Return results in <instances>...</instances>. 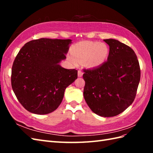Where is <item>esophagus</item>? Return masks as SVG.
Returning <instances> with one entry per match:
<instances>
[{
  "label": "esophagus",
  "instance_id": "34e87169",
  "mask_svg": "<svg viewBox=\"0 0 153 153\" xmlns=\"http://www.w3.org/2000/svg\"><path fill=\"white\" fill-rule=\"evenodd\" d=\"M83 76V72L81 70H78V77H82Z\"/></svg>",
  "mask_w": 153,
  "mask_h": 153
}]
</instances>
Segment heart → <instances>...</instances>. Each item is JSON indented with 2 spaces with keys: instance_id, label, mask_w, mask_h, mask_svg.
<instances>
[{
  "instance_id": "b5f03b06",
  "label": "heart",
  "mask_w": 153,
  "mask_h": 153,
  "mask_svg": "<svg viewBox=\"0 0 153 153\" xmlns=\"http://www.w3.org/2000/svg\"><path fill=\"white\" fill-rule=\"evenodd\" d=\"M71 53L68 58L74 64L84 62L87 66L93 68L100 66L106 60L108 48L106 45L99 42L82 41L74 45Z\"/></svg>"
}]
</instances>
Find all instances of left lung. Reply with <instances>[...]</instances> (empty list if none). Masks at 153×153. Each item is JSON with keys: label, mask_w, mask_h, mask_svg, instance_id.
Segmentation results:
<instances>
[{"label": "left lung", "mask_w": 153, "mask_h": 153, "mask_svg": "<svg viewBox=\"0 0 153 153\" xmlns=\"http://www.w3.org/2000/svg\"><path fill=\"white\" fill-rule=\"evenodd\" d=\"M107 61L93 69L83 70V96L92 111L112 117L130 106L135 98L141 70L135 52L128 45L110 39Z\"/></svg>", "instance_id": "obj_1"}]
</instances>
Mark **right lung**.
<instances>
[{"mask_svg":"<svg viewBox=\"0 0 153 153\" xmlns=\"http://www.w3.org/2000/svg\"><path fill=\"white\" fill-rule=\"evenodd\" d=\"M71 41L41 38L27 42L19 51L12 65L11 84L27 111L36 114L54 111L65 89L77 78V70L59 65L66 58Z\"/></svg>","mask_w":153,"mask_h":153,"instance_id":"add662e5","label":"right lung"}]
</instances>
